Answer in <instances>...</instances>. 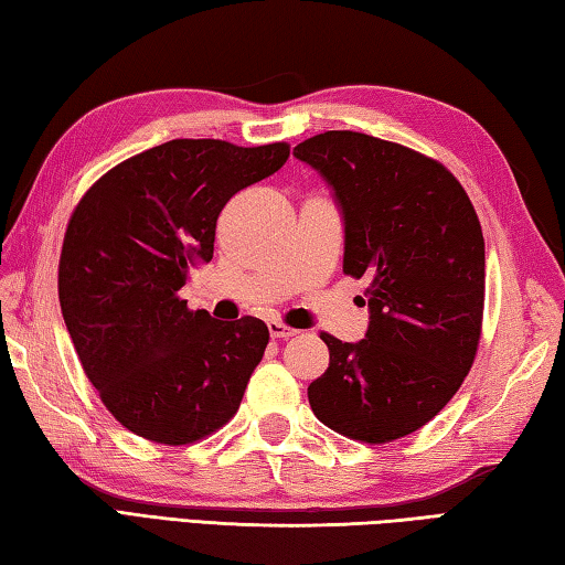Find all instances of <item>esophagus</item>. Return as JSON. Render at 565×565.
<instances>
[{"mask_svg":"<svg viewBox=\"0 0 565 565\" xmlns=\"http://www.w3.org/2000/svg\"><path fill=\"white\" fill-rule=\"evenodd\" d=\"M296 333H298L296 328L284 326V323H279V320H271V323H269V335H271L274 340H289V338H294Z\"/></svg>","mask_w":565,"mask_h":565,"instance_id":"obj_1","label":"esophagus"}]
</instances>
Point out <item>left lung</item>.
Returning a JSON list of instances; mask_svg holds the SVG:
<instances>
[{"instance_id": "obj_1", "label": "left lung", "mask_w": 565, "mask_h": 565, "mask_svg": "<svg viewBox=\"0 0 565 565\" xmlns=\"http://www.w3.org/2000/svg\"><path fill=\"white\" fill-rule=\"evenodd\" d=\"M294 157L323 175L345 220L342 271L367 276V335L328 333V370L308 386L318 422L362 444L426 426L475 362L484 239L466 188L444 163L360 131H326Z\"/></svg>"}]
</instances>
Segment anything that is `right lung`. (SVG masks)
I'll use <instances>...</instances> for the list:
<instances>
[{
  "instance_id": "add662e5",
  "label": "right lung",
  "mask_w": 565,
  "mask_h": 565,
  "mask_svg": "<svg viewBox=\"0 0 565 565\" xmlns=\"http://www.w3.org/2000/svg\"><path fill=\"white\" fill-rule=\"evenodd\" d=\"M289 143L173 139L109 169L75 205L58 298L87 380L153 444H195L237 414L269 328L210 318L179 291L213 259L220 210L289 159Z\"/></svg>"
}]
</instances>
